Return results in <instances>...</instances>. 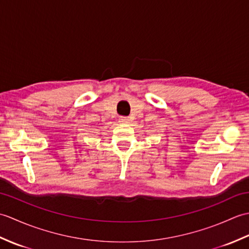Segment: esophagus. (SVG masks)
Segmentation results:
<instances>
[{"instance_id":"esophagus-1","label":"esophagus","mask_w":249,"mask_h":249,"mask_svg":"<svg viewBox=\"0 0 249 249\" xmlns=\"http://www.w3.org/2000/svg\"><path fill=\"white\" fill-rule=\"evenodd\" d=\"M129 121H130V119L128 118V116H121L120 118L121 123H128Z\"/></svg>"}]
</instances>
